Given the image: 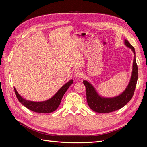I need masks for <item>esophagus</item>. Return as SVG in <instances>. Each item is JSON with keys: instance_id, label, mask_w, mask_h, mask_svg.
I'll list each match as a JSON object with an SVG mask.
<instances>
[{"instance_id": "34e87169", "label": "esophagus", "mask_w": 147, "mask_h": 147, "mask_svg": "<svg viewBox=\"0 0 147 147\" xmlns=\"http://www.w3.org/2000/svg\"><path fill=\"white\" fill-rule=\"evenodd\" d=\"M74 76L76 78H80L82 76V71L80 70V69H78L76 70H75V71L74 73Z\"/></svg>"}]
</instances>
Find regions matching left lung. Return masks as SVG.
<instances>
[{
  "mask_svg": "<svg viewBox=\"0 0 147 147\" xmlns=\"http://www.w3.org/2000/svg\"><path fill=\"white\" fill-rule=\"evenodd\" d=\"M125 45L131 49L134 53L132 71L129 82L126 89L120 94L112 98H105L99 95L96 89L87 80H84L83 83L86 88L87 101L90 108L98 113H109L120 109L132 99L134 93L136 84L138 79V68L136 60L135 49L129 41L125 40Z\"/></svg>",
  "mask_w": 147,
  "mask_h": 147,
  "instance_id": "1",
  "label": "left lung"
}]
</instances>
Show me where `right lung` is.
Wrapping results in <instances>:
<instances>
[{
	"mask_svg": "<svg viewBox=\"0 0 147 147\" xmlns=\"http://www.w3.org/2000/svg\"><path fill=\"white\" fill-rule=\"evenodd\" d=\"M73 83V80L71 79L61 87L59 90L54 95L48 100L41 102H35L28 101L23 98L20 94L18 93L16 88L14 87L16 96L22 105H23L27 109L38 113H51L55 111L59 106L64 94L67 92L69 86Z\"/></svg>",
	"mask_w": 147,
	"mask_h": 147,
	"instance_id": "right-lung-1",
	"label": "right lung"
}]
</instances>
